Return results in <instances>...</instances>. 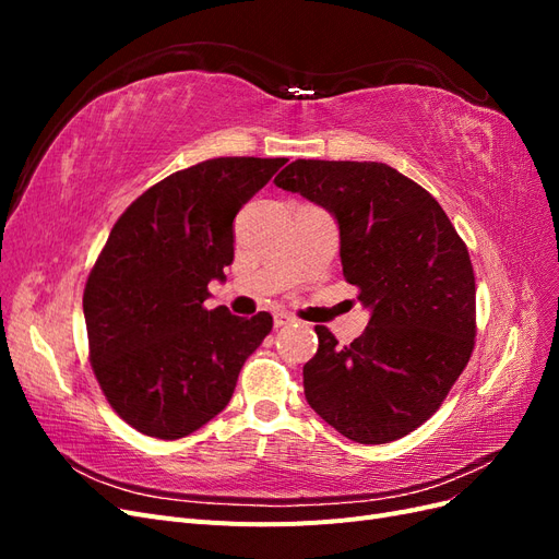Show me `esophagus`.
Masks as SVG:
<instances>
[{"label": "esophagus", "instance_id": "34e87169", "mask_svg": "<svg viewBox=\"0 0 559 559\" xmlns=\"http://www.w3.org/2000/svg\"><path fill=\"white\" fill-rule=\"evenodd\" d=\"M292 321H294V317L289 314V312H275L273 314V324H275V329H280V326H286V324H292Z\"/></svg>", "mask_w": 559, "mask_h": 559}]
</instances>
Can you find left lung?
Listing matches in <instances>:
<instances>
[{"instance_id": "obj_1", "label": "left lung", "mask_w": 559, "mask_h": 559, "mask_svg": "<svg viewBox=\"0 0 559 559\" xmlns=\"http://www.w3.org/2000/svg\"><path fill=\"white\" fill-rule=\"evenodd\" d=\"M275 183L335 218L343 275L370 310L345 347L314 326L319 347L302 366L310 408L349 441H396L438 411L468 364V249L436 198L384 163L298 158Z\"/></svg>"}]
</instances>
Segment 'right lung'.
I'll list each match as a JSON object with an SVG mask.
<instances>
[{"label": "right lung", "mask_w": 559, "mask_h": 559, "mask_svg": "<svg viewBox=\"0 0 559 559\" xmlns=\"http://www.w3.org/2000/svg\"><path fill=\"white\" fill-rule=\"evenodd\" d=\"M286 158H212L151 186L114 224L83 292L91 364L118 417L175 441L222 413L273 317L205 308L233 218Z\"/></svg>", "instance_id": "obj_1"}]
</instances>
